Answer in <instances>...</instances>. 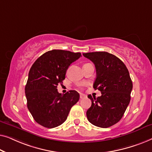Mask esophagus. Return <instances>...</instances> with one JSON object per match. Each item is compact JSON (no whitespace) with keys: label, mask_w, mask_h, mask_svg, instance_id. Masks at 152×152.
Returning <instances> with one entry per match:
<instances>
[{"label":"esophagus","mask_w":152,"mask_h":152,"mask_svg":"<svg viewBox=\"0 0 152 152\" xmlns=\"http://www.w3.org/2000/svg\"><path fill=\"white\" fill-rule=\"evenodd\" d=\"M80 98H81V99H83V98H86V95L83 94H80Z\"/></svg>","instance_id":"obj_1"}]
</instances>
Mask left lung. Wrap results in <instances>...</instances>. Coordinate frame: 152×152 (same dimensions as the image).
<instances>
[{
	"instance_id": "obj_1",
	"label": "left lung",
	"mask_w": 152,
	"mask_h": 152,
	"mask_svg": "<svg viewBox=\"0 0 152 152\" xmlns=\"http://www.w3.org/2000/svg\"><path fill=\"white\" fill-rule=\"evenodd\" d=\"M95 65L94 89L101 91L98 98L87 96L91 105L87 111L88 121L94 125L107 128L122 118L131 99L132 79L123 62L106 52L83 54Z\"/></svg>"
}]
</instances>
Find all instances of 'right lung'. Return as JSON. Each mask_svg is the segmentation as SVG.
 <instances>
[{
  "mask_svg": "<svg viewBox=\"0 0 152 152\" xmlns=\"http://www.w3.org/2000/svg\"><path fill=\"white\" fill-rule=\"evenodd\" d=\"M81 56L80 53L53 50L34 62L25 86L27 108L36 123L47 128L61 125L80 95L75 90L65 94L58 92L69 66Z\"/></svg>",
  "mask_w": 152,
  "mask_h": 152,
  "instance_id": "add662e5",
  "label": "right lung"
}]
</instances>
